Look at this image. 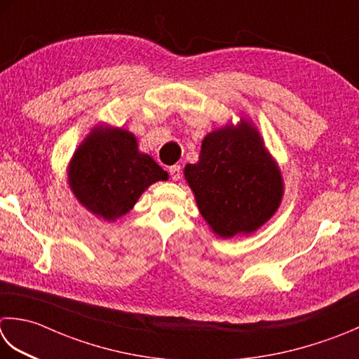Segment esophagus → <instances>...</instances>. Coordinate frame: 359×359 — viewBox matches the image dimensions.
<instances>
[{"instance_id":"34e87169","label":"esophagus","mask_w":359,"mask_h":359,"mask_svg":"<svg viewBox=\"0 0 359 359\" xmlns=\"http://www.w3.org/2000/svg\"><path fill=\"white\" fill-rule=\"evenodd\" d=\"M170 174H171V179H172L174 182L179 180V179L182 177V168H180V165L171 166V168H170Z\"/></svg>"}]
</instances>
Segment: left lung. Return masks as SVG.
Listing matches in <instances>:
<instances>
[{
  "label": "left lung",
  "instance_id": "obj_1",
  "mask_svg": "<svg viewBox=\"0 0 359 359\" xmlns=\"http://www.w3.org/2000/svg\"><path fill=\"white\" fill-rule=\"evenodd\" d=\"M184 175L202 217L222 240L264 226L285 193L276 158L257 126L245 118L207 133L198 163H188Z\"/></svg>",
  "mask_w": 359,
  "mask_h": 359
}]
</instances>
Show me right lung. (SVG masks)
<instances>
[{
  "mask_svg": "<svg viewBox=\"0 0 359 359\" xmlns=\"http://www.w3.org/2000/svg\"><path fill=\"white\" fill-rule=\"evenodd\" d=\"M74 198L104 221H116L133 208L147 188L168 180L151 156L138 151L137 137L114 126H95L67 166Z\"/></svg>",
  "mask_w": 359,
  "mask_h": 359,
  "instance_id": "add662e5",
  "label": "right lung"
}]
</instances>
